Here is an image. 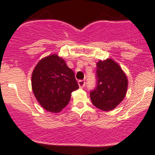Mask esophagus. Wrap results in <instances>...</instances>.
Here are the masks:
<instances>
[{
    "mask_svg": "<svg viewBox=\"0 0 155 155\" xmlns=\"http://www.w3.org/2000/svg\"><path fill=\"white\" fill-rule=\"evenodd\" d=\"M78 84H79V86L80 87H83L85 85V80H79L78 82Z\"/></svg>",
    "mask_w": 155,
    "mask_h": 155,
    "instance_id": "1",
    "label": "esophagus"
}]
</instances>
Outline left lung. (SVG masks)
Instances as JSON below:
<instances>
[{
    "label": "left lung",
    "instance_id": "obj_1",
    "mask_svg": "<svg viewBox=\"0 0 155 155\" xmlns=\"http://www.w3.org/2000/svg\"><path fill=\"white\" fill-rule=\"evenodd\" d=\"M96 77V87L90 91L92 104L104 111L115 109L126 95V75L118 64L107 59L97 64Z\"/></svg>",
    "mask_w": 155,
    "mask_h": 155
}]
</instances>
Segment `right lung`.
Returning <instances> with one entry per match:
<instances>
[{"mask_svg": "<svg viewBox=\"0 0 155 155\" xmlns=\"http://www.w3.org/2000/svg\"><path fill=\"white\" fill-rule=\"evenodd\" d=\"M35 97L45 109L58 112L68 104L72 92L79 88L74 73L56 54L39 61L31 77Z\"/></svg>", "mask_w": 155, "mask_h": 155, "instance_id": "obj_1", "label": "right lung"}]
</instances>
